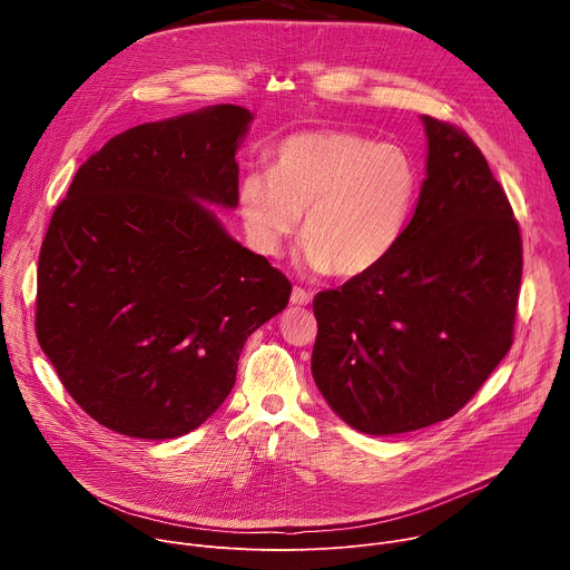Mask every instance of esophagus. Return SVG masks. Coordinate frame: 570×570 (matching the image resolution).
<instances>
[{"label": "esophagus", "instance_id": "obj_1", "mask_svg": "<svg viewBox=\"0 0 570 570\" xmlns=\"http://www.w3.org/2000/svg\"><path fill=\"white\" fill-rule=\"evenodd\" d=\"M291 302H293L295 306H306V304L311 302V293H308V291H304V288H299V286H293Z\"/></svg>", "mask_w": 570, "mask_h": 570}]
</instances>
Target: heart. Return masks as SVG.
<instances>
[{
    "label": "heart",
    "instance_id": "heart-1",
    "mask_svg": "<svg viewBox=\"0 0 570 570\" xmlns=\"http://www.w3.org/2000/svg\"><path fill=\"white\" fill-rule=\"evenodd\" d=\"M417 194L420 169L405 148L347 130H315L284 139L271 176L240 183L238 207L266 255H279L304 209L302 266L352 279L392 255Z\"/></svg>",
    "mask_w": 570,
    "mask_h": 570
}]
</instances>
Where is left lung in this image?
I'll return each mask as SVG.
<instances>
[{
  "mask_svg": "<svg viewBox=\"0 0 570 570\" xmlns=\"http://www.w3.org/2000/svg\"><path fill=\"white\" fill-rule=\"evenodd\" d=\"M422 121L426 180L399 246L313 297V381L367 435L449 420L512 347L519 223L480 148L451 124Z\"/></svg>",
  "mask_w": 570,
  "mask_h": 570,
  "instance_id": "obj_1",
  "label": "left lung"
}]
</instances>
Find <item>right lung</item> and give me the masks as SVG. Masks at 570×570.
I'll list each match as a JSON object with an SVG mask.
<instances>
[{
	"instance_id": "1",
	"label": "right lung",
	"mask_w": 570,
	"mask_h": 570,
	"mask_svg": "<svg viewBox=\"0 0 570 570\" xmlns=\"http://www.w3.org/2000/svg\"><path fill=\"white\" fill-rule=\"evenodd\" d=\"M253 112L209 106L112 137L56 207L38 262L36 334L71 399L128 438L207 422L248 336L291 282L234 240L236 150Z\"/></svg>"
}]
</instances>
